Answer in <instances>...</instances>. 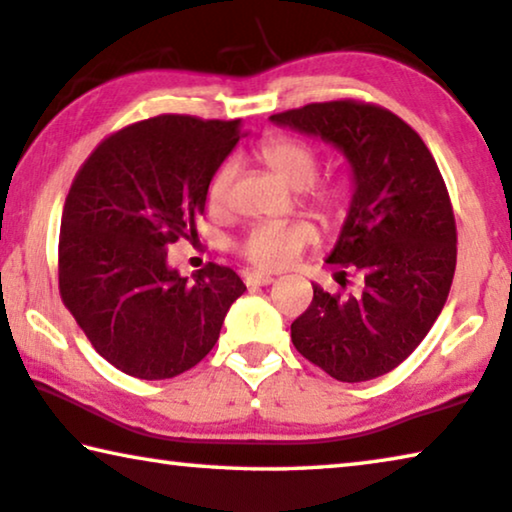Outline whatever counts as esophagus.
<instances>
[{"mask_svg":"<svg viewBox=\"0 0 512 512\" xmlns=\"http://www.w3.org/2000/svg\"><path fill=\"white\" fill-rule=\"evenodd\" d=\"M274 281V277H270V274L265 272H249L245 277V283L249 288H256V286H270V283Z\"/></svg>","mask_w":512,"mask_h":512,"instance_id":"34e87169","label":"esophagus"}]
</instances>
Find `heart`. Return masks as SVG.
I'll return each instance as SVG.
<instances>
[{
	"label": "heart",
	"instance_id": "1",
	"mask_svg": "<svg viewBox=\"0 0 512 512\" xmlns=\"http://www.w3.org/2000/svg\"><path fill=\"white\" fill-rule=\"evenodd\" d=\"M258 160L272 169L283 183L300 194V201L325 222H334L345 210V187L336 180H313L318 171V155L304 141L272 135L265 137L256 148ZM233 164H219L208 183V206L222 210L229 199L233 180ZM316 231L306 222H261L242 235L238 251L251 265L261 270H279L293 263L311 242Z\"/></svg>",
	"mask_w": 512,
	"mask_h": 512
}]
</instances>
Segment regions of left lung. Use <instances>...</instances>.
Listing matches in <instances>:
<instances>
[{"label": "left lung", "instance_id": "8db88e82", "mask_svg": "<svg viewBox=\"0 0 512 512\" xmlns=\"http://www.w3.org/2000/svg\"><path fill=\"white\" fill-rule=\"evenodd\" d=\"M270 121L338 148L355 185L325 263L343 288H357L332 295L313 283L290 338L334 380H373L412 355L451 290L458 235L444 178L423 139L384 107L313 102Z\"/></svg>", "mask_w": 512, "mask_h": 512}]
</instances>
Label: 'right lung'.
<instances>
[{
	"mask_svg": "<svg viewBox=\"0 0 512 512\" xmlns=\"http://www.w3.org/2000/svg\"><path fill=\"white\" fill-rule=\"evenodd\" d=\"M240 141V121L162 114L107 137L66 196L59 293L100 357L139 380L190 371L215 348L247 286L208 263L192 279L167 247L196 231L208 183Z\"/></svg>",
	"mask_w": 512,
	"mask_h": 512,
	"instance_id": "obj_1",
	"label": "right lung"
}]
</instances>
